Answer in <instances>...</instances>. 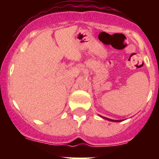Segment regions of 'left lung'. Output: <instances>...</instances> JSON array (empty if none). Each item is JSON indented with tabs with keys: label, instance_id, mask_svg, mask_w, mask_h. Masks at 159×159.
Segmentation results:
<instances>
[{
	"label": "left lung",
	"instance_id": "left-lung-1",
	"mask_svg": "<svg viewBox=\"0 0 159 159\" xmlns=\"http://www.w3.org/2000/svg\"><path fill=\"white\" fill-rule=\"evenodd\" d=\"M102 118H104V119H108V120H110V121H115V122H119V121H116V120H112V119H107V118H105V117H102Z\"/></svg>",
	"mask_w": 159,
	"mask_h": 159
}]
</instances>
